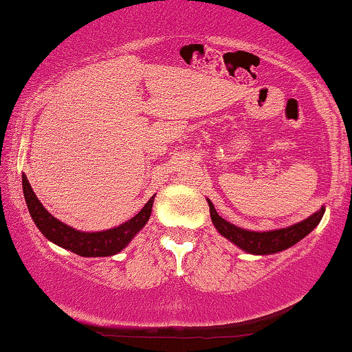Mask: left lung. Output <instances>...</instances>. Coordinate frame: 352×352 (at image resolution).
<instances>
[{
	"label": "left lung",
	"instance_id": "8db88e82",
	"mask_svg": "<svg viewBox=\"0 0 352 352\" xmlns=\"http://www.w3.org/2000/svg\"><path fill=\"white\" fill-rule=\"evenodd\" d=\"M208 204L209 212H211L212 224H214V228L219 230V234L224 235L226 239H229L230 242L242 248V250H245L247 253H253V255H270V253L281 252L286 250L289 247H292L294 243L299 242V240L304 239L307 234H310L315 228H317L324 212V208H322L320 211L315 212V214L307 217L305 221L286 229L270 230V232H253V230L237 228V226L222 219V217L217 214L212 203L208 201Z\"/></svg>",
	"mask_w": 352,
	"mask_h": 352
}]
</instances>
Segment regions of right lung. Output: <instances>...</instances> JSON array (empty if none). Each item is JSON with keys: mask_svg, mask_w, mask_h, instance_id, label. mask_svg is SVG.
Instances as JSON below:
<instances>
[{"mask_svg": "<svg viewBox=\"0 0 352 352\" xmlns=\"http://www.w3.org/2000/svg\"><path fill=\"white\" fill-rule=\"evenodd\" d=\"M22 190H24V198L25 203H28L30 216H32L40 232L45 235L48 240H52L53 243H56V245L81 256H110L123 250L130 243V240L149 221L154 201L153 197L133 219L126 221L124 224L118 226V228L102 230V232H81V230L69 228V226L55 219L43 208V204L35 197L32 186H30L25 175H22Z\"/></svg>", "mask_w": 352, "mask_h": 352, "instance_id": "obj_1", "label": "right lung"}]
</instances>
